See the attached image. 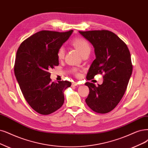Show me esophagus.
I'll return each instance as SVG.
<instances>
[{
	"instance_id": "esophagus-1",
	"label": "esophagus",
	"mask_w": 148,
	"mask_h": 148,
	"mask_svg": "<svg viewBox=\"0 0 148 148\" xmlns=\"http://www.w3.org/2000/svg\"><path fill=\"white\" fill-rule=\"evenodd\" d=\"M77 85H79V84L77 82H73L72 83V86H75Z\"/></svg>"
}]
</instances>
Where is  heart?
Returning a JSON list of instances; mask_svg holds the SVG:
<instances>
[{
  "mask_svg": "<svg viewBox=\"0 0 148 148\" xmlns=\"http://www.w3.org/2000/svg\"><path fill=\"white\" fill-rule=\"evenodd\" d=\"M72 45L77 49L82 56L85 53H90L91 51V47L89 43L86 40L82 38H77L72 41ZM65 50L63 47H61L58 51L57 57L59 60H62L64 58Z\"/></svg>",
  "mask_w": 148,
  "mask_h": 148,
  "instance_id": "1",
  "label": "heart"
}]
</instances>
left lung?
Returning a JSON list of instances; mask_svg holds the SVG:
<instances>
[{
	"label": "left lung",
	"mask_w": 148,
	"mask_h": 148,
	"mask_svg": "<svg viewBox=\"0 0 148 148\" xmlns=\"http://www.w3.org/2000/svg\"><path fill=\"white\" fill-rule=\"evenodd\" d=\"M95 49L96 59L91 63L87 76L93 79L103 74L101 85L86 82L90 93L85 99L88 106L95 112L107 113L121 101L132 73L130 53L127 45L108 30L80 32Z\"/></svg>",
	"instance_id": "obj_1"
}]
</instances>
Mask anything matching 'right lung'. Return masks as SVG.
<instances>
[{"label":"right lung","mask_w":148,"mask_h":148,"mask_svg":"<svg viewBox=\"0 0 148 148\" xmlns=\"http://www.w3.org/2000/svg\"><path fill=\"white\" fill-rule=\"evenodd\" d=\"M73 32H38L18 49L14 68L16 78L25 100L38 113L49 114L63 104L64 91L71 82H52L49 69L59 64L58 49Z\"/></svg>","instance_id":"right-lung-1"}]
</instances>
